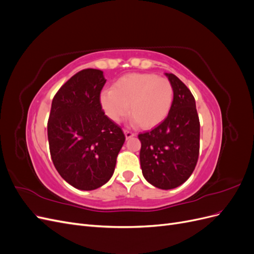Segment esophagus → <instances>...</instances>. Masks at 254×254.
<instances>
[{
	"mask_svg": "<svg viewBox=\"0 0 254 254\" xmlns=\"http://www.w3.org/2000/svg\"><path fill=\"white\" fill-rule=\"evenodd\" d=\"M124 132H125V135H126V139H130V137H132V136L135 135L134 132L130 131V130H127V129L124 130Z\"/></svg>",
	"mask_w": 254,
	"mask_h": 254,
	"instance_id": "34e87169",
	"label": "esophagus"
}]
</instances>
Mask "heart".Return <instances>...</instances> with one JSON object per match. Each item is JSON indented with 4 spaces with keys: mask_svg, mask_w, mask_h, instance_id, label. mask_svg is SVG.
Listing matches in <instances>:
<instances>
[{
    "mask_svg": "<svg viewBox=\"0 0 254 254\" xmlns=\"http://www.w3.org/2000/svg\"><path fill=\"white\" fill-rule=\"evenodd\" d=\"M174 95V86L168 78L153 73H131L115 81L112 89L104 90L101 104L107 117L115 123L130 111L141 127L151 128L166 119Z\"/></svg>",
    "mask_w": 254,
    "mask_h": 254,
    "instance_id": "1",
    "label": "heart"
}]
</instances>
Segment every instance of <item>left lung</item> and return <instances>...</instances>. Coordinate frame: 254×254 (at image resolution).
<instances>
[{"instance_id":"8db88e82","label":"left lung","mask_w":254,"mask_h":254,"mask_svg":"<svg viewBox=\"0 0 254 254\" xmlns=\"http://www.w3.org/2000/svg\"><path fill=\"white\" fill-rule=\"evenodd\" d=\"M174 86V102L166 119L139 133L140 162L144 178L153 187L171 190L194 172L199 157L200 123L195 98L176 75L166 74Z\"/></svg>"}]
</instances>
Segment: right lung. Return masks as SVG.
<instances>
[{
    "label": "right lung",
    "instance_id": "add662e5",
    "mask_svg": "<svg viewBox=\"0 0 254 254\" xmlns=\"http://www.w3.org/2000/svg\"><path fill=\"white\" fill-rule=\"evenodd\" d=\"M103 72L84 68L57 91L48 121L54 166L72 187L92 190L112 177L126 136L105 114L101 92Z\"/></svg>",
    "mask_w": 254,
    "mask_h": 254
}]
</instances>
